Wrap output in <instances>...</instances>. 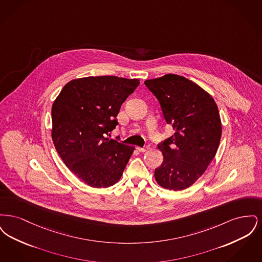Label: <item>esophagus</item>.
Returning a JSON list of instances; mask_svg holds the SVG:
<instances>
[{"label": "esophagus", "mask_w": 262, "mask_h": 262, "mask_svg": "<svg viewBox=\"0 0 262 262\" xmlns=\"http://www.w3.org/2000/svg\"><path fill=\"white\" fill-rule=\"evenodd\" d=\"M137 149L139 151V152H144V151H146V150L148 149V147L147 146H144V147H137Z\"/></svg>", "instance_id": "34e87169"}]
</instances>
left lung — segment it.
<instances>
[{"mask_svg":"<svg viewBox=\"0 0 262 262\" xmlns=\"http://www.w3.org/2000/svg\"><path fill=\"white\" fill-rule=\"evenodd\" d=\"M144 84L174 129L158 144L164 159L155 169V179L167 189H185L202 176L217 152L222 135L218 107L206 91L184 76L169 74Z\"/></svg>","mask_w":262,"mask_h":262,"instance_id":"left-lung-1","label":"left lung"}]
</instances>
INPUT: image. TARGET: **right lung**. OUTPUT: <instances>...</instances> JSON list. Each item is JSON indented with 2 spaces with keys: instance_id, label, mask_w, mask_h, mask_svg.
<instances>
[{
  "instance_id": "obj_1",
  "label": "right lung",
  "mask_w": 262,
  "mask_h": 262,
  "mask_svg": "<svg viewBox=\"0 0 262 262\" xmlns=\"http://www.w3.org/2000/svg\"><path fill=\"white\" fill-rule=\"evenodd\" d=\"M138 79L103 75L67 83L52 107V139L66 166L93 187H108L122 177L135 147L107 138L119 125L122 104Z\"/></svg>"
}]
</instances>
